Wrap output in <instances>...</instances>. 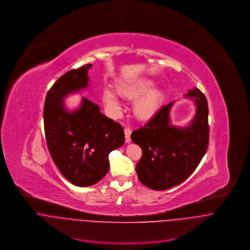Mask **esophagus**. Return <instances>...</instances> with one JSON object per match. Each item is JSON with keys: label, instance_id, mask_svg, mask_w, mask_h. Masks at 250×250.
Listing matches in <instances>:
<instances>
[{"label": "esophagus", "instance_id": "34e87169", "mask_svg": "<svg viewBox=\"0 0 250 250\" xmlns=\"http://www.w3.org/2000/svg\"><path fill=\"white\" fill-rule=\"evenodd\" d=\"M131 133H132L131 129H129V128H125V129H124V134H125V142H126L127 144H129V143L131 142Z\"/></svg>", "mask_w": 250, "mask_h": 250}]
</instances>
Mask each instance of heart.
<instances>
[{
	"mask_svg": "<svg viewBox=\"0 0 250 250\" xmlns=\"http://www.w3.org/2000/svg\"><path fill=\"white\" fill-rule=\"evenodd\" d=\"M155 84L154 80L147 78L122 80L116 83V90L122 97L134 101L133 112L138 119L148 120L160 110L165 99L164 90L154 87ZM103 99L109 114L112 116L120 114L121 104L114 90L105 87Z\"/></svg>",
	"mask_w": 250,
	"mask_h": 250,
	"instance_id": "b5f03b06",
	"label": "heart"
}]
</instances>
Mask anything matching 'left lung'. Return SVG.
Masks as SVG:
<instances>
[{
    "mask_svg": "<svg viewBox=\"0 0 250 250\" xmlns=\"http://www.w3.org/2000/svg\"><path fill=\"white\" fill-rule=\"evenodd\" d=\"M184 97L191 99L195 114L186 126L171 124L174 102L163 106L146 124L131 134L132 142L143 151L136 171L141 183L153 190H166L180 184L196 169L209 144L208 104L196 87Z\"/></svg>",
    "mask_w": 250,
    "mask_h": 250,
    "instance_id": "1",
    "label": "left lung"
}]
</instances>
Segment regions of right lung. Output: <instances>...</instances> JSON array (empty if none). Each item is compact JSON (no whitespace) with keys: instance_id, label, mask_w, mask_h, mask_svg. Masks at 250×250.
<instances>
[{"instance_id":"1","label":"right lung","mask_w":250,"mask_h":250,"mask_svg":"<svg viewBox=\"0 0 250 250\" xmlns=\"http://www.w3.org/2000/svg\"><path fill=\"white\" fill-rule=\"evenodd\" d=\"M90 64L64 74L49 89L44 104L48 149L61 173L74 185L87 187L109 169L108 156L125 142L122 126L104 116L99 106L82 97L69 109L65 98L89 88Z\"/></svg>"}]
</instances>
